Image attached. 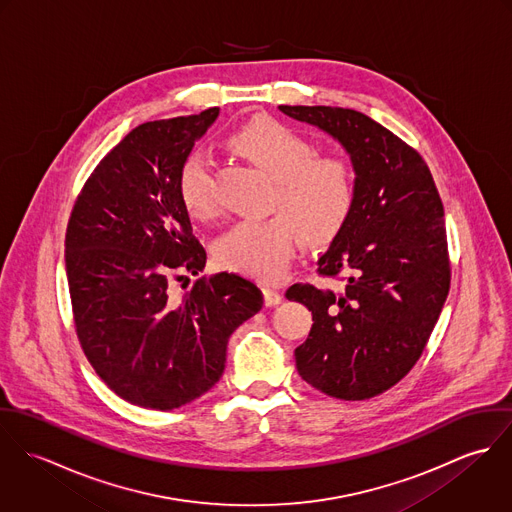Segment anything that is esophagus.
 <instances>
[{
  "mask_svg": "<svg viewBox=\"0 0 512 512\" xmlns=\"http://www.w3.org/2000/svg\"><path fill=\"white\" fill-rule=\"evenodd\" d=\"M282 293L276 292V290H272V288H266L264 290V303H266V307H276V305H280L282 303Z\"/></svg>",
  "mask_w": 512,
  "mask_h": 512,
  "instance_id": "34e87169",
  "label": "esophagus"
}]
</instances>
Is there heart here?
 <instances>
[{
	"instance_id": "obj_1",
	"label": "heart",
	"mask_w": 512,
	"mask_h": 512,
	"mask_svg": "<svg viewBox=\"0 0 512 512\" xmlns=\"http://www.w3.org/2000/svg\"><path fill=\"white\" fill-rule=\"evenodd\" d=\"M230 146L270 181L268 220H238L217 242V258L228 270L280 282L290 266L295 232L309 246L337 236L355 203V169L337 155H317V147L292 128L264 120L230 136ZM179 195L187 213L209 219L215 213L211 161L195 151L179 173Z\"/></svg>"
}]
</instances>
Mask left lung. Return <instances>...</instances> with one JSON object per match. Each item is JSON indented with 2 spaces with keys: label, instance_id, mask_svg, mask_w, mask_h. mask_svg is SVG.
Returning <instances> with one entry per match:
<instances>
[{
  "label": "left lung",
  "instance_id": "left-lung-1",
  "mask_svg": "<svg viewBox=\"0 0 512 512\" xmlns=\"http://www.w3.org/2000/svg\"><path fill=\"white\" fill-rule=\"evenodd\" d=\"M278 108L339 142L355 169L353 211L315 264L337 288L286 292L313 317L295 366L333 398L366 400L412 370L438 323L449 292L443 205L420 153L363 112Z\"/></svg>",
  "mask_w": 512,
  "mask_h": 512
}]
</instances>
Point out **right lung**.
<instances>
[{
	"label": "right lung",
	"mask_w": 512,
	"mask_h": 512,
	"mask_svg": "<svg viewBox=\"0 0 512 512\" xmlns=\"http://www.w3.org/2000/svg\"><path fill=\"white\" fill-rule=\"evenodd\" d=\"M217 118L219 108H209L132 130L84 183L67 228L82 351L110 390L149 410L209 392L224 372L228 337L264 303L250 280L226 272L171 295L175 274L199 276L207 264L179 173Z\"/></svg>",
	"instance_id": "add662e5"
}]
</instances>
